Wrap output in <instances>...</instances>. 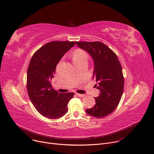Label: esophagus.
<instances>
[{
	"mask_svg": "<svg viewBox=\"0 0 154 154\" xmlns=\"http://www.w3.org/2000/svg\"><path fill=\"white\" fill-rule=\"evenodd\" d=\"M76 95L78 96V97H84V94H76Z\"/></svg>",
	"mask_w": 154,
	"mask_h": 154,
	"instance_id": "34e87169",
	"label": "esophagus"
}]
</instances>
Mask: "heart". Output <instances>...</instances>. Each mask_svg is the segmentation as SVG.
<instances>
[{
  "instance_id": "1",
  "label": "heart",
  "mask_w": 154,
  "mask_h": 154,
  "mask_svg": "<svg viewBox=\"0 0 154 154\" xmlns=\"http://www.w3.org/2000/svg\"><path fill=\"white\" fill-rule=\"evenodd\" d=\"M88 59V54L84 51L81 49H78L75 51L73 56V62L80 60L82 59Z\"/></svg>"
}]
</instances>
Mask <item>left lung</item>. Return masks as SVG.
Wrapping results in <instances>:
<instances>
[{
  "label": "left lung",
  "instance_id": "obj_1",
  "mask_svg": "<svg viewBox=\"0 0 154 154\" xmlns=\"http://www.w3.org/2000/svg\"><path fill=\"white\" fill-rule=\"evenodd\" d=\"M76 45L92 56L94 63L93 79L100 91L95 98L96 104L86 112L96 118L111 114L117 107L123 94L124 78L122 66L116 54L100 42H76Z\"/></svg>",
  "mask_w": 154,
  "mask_h": 154
}]
</instances>
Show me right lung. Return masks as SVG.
Segmentation results:
<instances>
[{"instance_id":"right-lung-1","label":"right lung","mask_w":154,"mask_h":154,"mask_svg":"<svg viewBox=\"0 0 154 154\" xmlns=\"http://www.w3.org/2000/svg\"><path fill=\"white\" fill-rule=\"evenodd\" d=\"M75 42L54 41L48 43L34 53L27 72V89L34 107L43 116L57 119L68 112L67 105L73 92L59 93L52 88L51 80L56 65L75 45Z\"/></svg>"}]
</instances>
